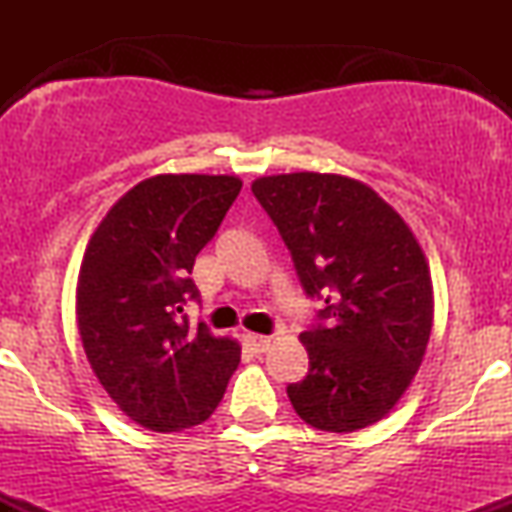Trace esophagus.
Returning a JSON list of instances; mask_svg holds the SVG:
<instances>
[{"mask_svg": "<svg viewBox=\"0 0 512 512\" xmlns=\"http://www.w3.org/2000/svg\"><path fill=\"white\" fill-rule=\"evenodd\" d=\"M245 342H248L252 351L262 354V351H267L269 344H272V337H267V334H245Z\"/></svg>", "mask_w": 512, "mask_h": 512, "instance_id": "obj_1", "label": "esophagus"}]
</instances>
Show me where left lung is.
Returning a JSON list of instances; mask_svg holds the SVG:
<instances>
[{"instance_id":"1","label":"left lung","mask_w":512,"mask_h":512,"mask_svg":"<svg viewBox=\"0 0 512 512\" xmlns=\"http://www.w3.org/2000/svg\"><path fill=\"white\" fill-rule=\"evenodd\" d=\"M252 195L303 293L322 303L301 334L308 375L286 387L293 409L330 433L375 424L414 380L431 337L433 286L414 233L378 192L344 175H269Z\"/></svg>"}]
</instances>
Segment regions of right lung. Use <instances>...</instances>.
I'll list each match as a JSON object with an SVG mask.
<instances>
[{"instance_id": "obj_1", "label": "right lung", "mask_w": 512, "mask_h": 512, "mask_svg": "<svg viewBox=\"0 0 512 512\" xmlns=\"http://www.w3.org/2000/svg\"><path fill=\"white\" fill-rule=\"evenodd\" d=\"M243 182L156 175L134 185L96 228L81 262L76 320L93 373L134 424L158 433L207 421L240 346L190 327L195 257L219 231Z\"/></svg>"}]
</instances>
